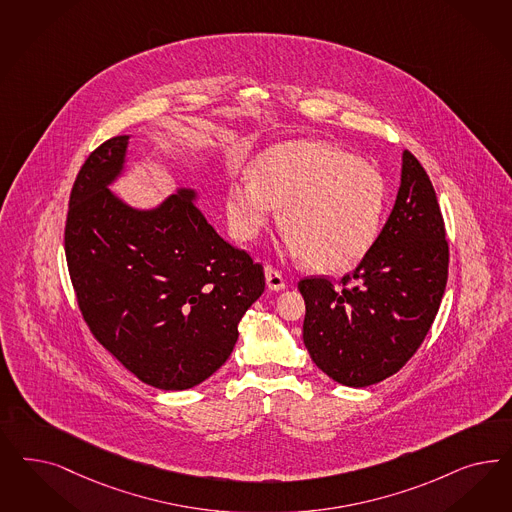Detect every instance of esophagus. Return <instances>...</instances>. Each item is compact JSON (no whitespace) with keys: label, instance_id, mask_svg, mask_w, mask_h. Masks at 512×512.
<instances>
[{"label":"esophagus","instance_id":"obj_1","mask_svg":"<svg viewBox=\"0 0 512 512\" xmlns=\"http://www.w3.org/2000/svg\"><path fill=\"white\" fill-rule=\"evenodd\" d=\"M265 282H267V288L275 290V292L286 288V281H284L281 271L275 269L273 265H265Z\"/></svg>","mask_w":512,"mask_h":512}]
</instances>
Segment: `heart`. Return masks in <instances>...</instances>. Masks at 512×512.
Wrapping results in <instances>:
<instances>
[{
	"label": "heart",
	"instance_id": "b5f03b06",
	"mask_svg": "<svg viewBox=\"0 0 512 512\" xmlns=\"http://www.w3.org/2000/svg\"><path fill=\"white\" fill-rule=\"evenodd\" d=\"M282 210L284 250L324 273L360 264L379 237L386 184L373 165L322 141L265 150L233 181L226 211L233 233L252 241Z\"/></svg>",
	"mask_w": 512,
	"mask_h": 512
}]
</instances>
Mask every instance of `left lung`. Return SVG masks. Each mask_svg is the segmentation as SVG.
Segmentation results:
<instances>
[{"mask_svg": "<svg viewBox=\"0 0 512 512\" xmlns=\"http://www.w3.org/2000/svg\"><path fill=\"white\" fill-rule=\"evenodd\" d=\"M448 279L445 222L426 169L403 152L396 205L373 248L339 286L311 277L303 343L339 384L363 388L414 356L439 311Z\"/></svg>", "mask_w": 512, "mask_h": 512, "instance_id": "1", "label": "left lung"}]
</instances>
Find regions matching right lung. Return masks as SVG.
Returning <instances> with one entry per match:
<instances>
[{
	"label": "right lung",
	"mask_w": 512,
	"mask_h": 512,
	"mask_svg": "<svg viewBox=\"0 0 512 512\" xmlns=\"http://www.w3.org/2000/svg\"><path fill=\"white\" fill-rule=\"evenodd\" d=\"M130 135L101 143L69 196L67 269L84 322L145 384L186 390L230 358L237 326L264 294V267L231 247L179 188L156 209L109 190Z\"/></svg>",
	"instance_id": "right-lung-1"
}]
</instances>
